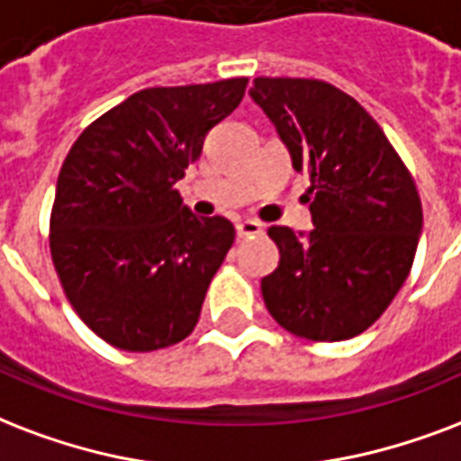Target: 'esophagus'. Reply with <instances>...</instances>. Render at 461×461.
<instances>
[{
  "label": "esophagus",
  "mask_w": 461,
  "mask_h": 461,
  "mask_svg": "<svg viewBox=\"0 0 461 461\" xmlns=\"http://www.w3.org/2000/svg\"><path fill=\"white\" fill-rule=\"evenodd\" d=\"M235 230H238V238H255V235L264 233V226L257 221H240Z\"/></svg>",
  "instance_id": "1"
}]
</instances>
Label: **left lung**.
Segmentation results:
<instances>
[{
    "instance_id": "obj_1",
    "label": "left lung",
    "mask_w": 461,
    "mask_h": 461,
    "mask_svg": "<svg viewBox=\"0 0 461 461\" xmlns=\"http://www.w3.org/2000/svg\"><path fill=\"white\" fill-rule=\"evenodd\" d=\"M267 113L294 167L310 175V235L271 226L281 262L262 279L264 305L286 331L344 341L366 331L411 271L423 209L409 167L358 101L320 78L259 77Z\"/></svg>"
}]
</instances>
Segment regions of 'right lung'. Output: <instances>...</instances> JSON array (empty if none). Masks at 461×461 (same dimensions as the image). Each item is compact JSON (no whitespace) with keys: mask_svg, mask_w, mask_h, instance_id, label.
<instances>
[{"mask_svg":"<svg viewBox=\"0 0 461 461\" xmlns=\"http://www.w3.org/2000/svg\"><path fill=\"white\" fill-rule=\"evenodd\" d=\"M245 88V77L144 88L88 124L67 153L50 255L71 308L110 346L158 351L194 330L235 228L223 216L197 219L175 182Z\"/></svg>","mask_w":461,"mask_h":461,"instance_id":"obj_1","label":"right lung"}]
</instances>
